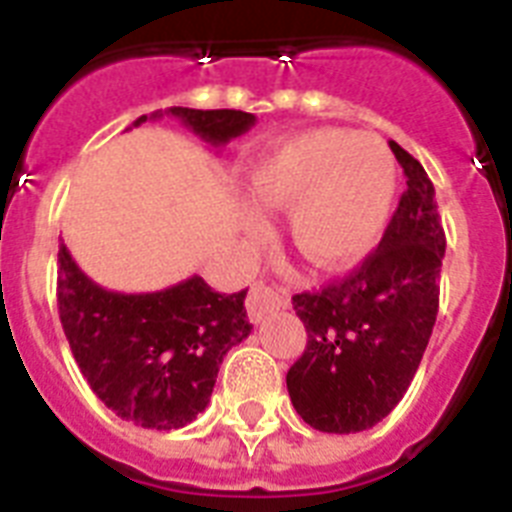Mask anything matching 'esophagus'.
Listing matches in <instances>:
<instances>
[{"label":"esophagus","mask_w":512,"mask_h":512,"mask_svg":"<svg viewBox=\"0 0 512 512\" xmlns=\"http://www.w3.org/2000/svg\"><path fill=\"white\" fill-rule=\"evenodd\" d=\"M284 308H289L287 289L276 287V284H265V281L252 284L247 295V311L249 319L255 321V324L268 319L273 311H284Z\"/></svg>","instance_id":"1"}]
</instances>
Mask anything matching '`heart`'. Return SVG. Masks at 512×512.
<instances>
[{
  "mask_svg": "<svg viewBox=\"0 0 512 512\" xmlns=\"http://www.w3.org/2000/svg\"><path fill=\"white\" fill-rule=\"evenodd\" d=\"M260 209L289 212V236L308 263L342 268L361 260L385 231L396 196V162L374 135L308 130L249 172Z\"/></svg>",
  "mask_w": 512,
  "mask_h": 512,
  "instance_id": "heart-1",
  "label": "heart"
}]
</instances>
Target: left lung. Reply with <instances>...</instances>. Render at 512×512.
<instances>
[{
  "instance_id": "1",
  "label": "left lung",
  "mask_w": 512,
  "mask_h": 512,
  "mask_svg": "<svg viewBox=\"0 0 512 512\" xmlns=\"http://www.w3.org/2000/svg\"><path fill=\"white\" fill-rule=\"evenodd\" d=\"M406 191L380 247L345 279L292 297L308 345L287 372L292 406L321 433H358L404 398L438 313L446 236L428 172L396 140Z\"/></svg>"
}]
</instances>
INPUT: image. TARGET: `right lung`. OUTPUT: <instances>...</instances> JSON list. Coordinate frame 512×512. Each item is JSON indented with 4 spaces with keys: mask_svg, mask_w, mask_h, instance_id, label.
I'll list each match as a JSON object with an SVG mask.
<instances>
[{
    "mask_svg": "<svg viewBox=\"0 0 512 512\" xmlns=\"http://www.w3.org/2000/svg\"><path fill=\"white\" fill-rule=\"evenodd\" d=\"M175 116L209 146H225L255 124L233 108H167L135 119ZM247 289L220 295L201 276L175 287L124 295L100 287L58 249V311L76 364L92 393L140 428L177 430L204 412L223 356L247 340Z\"/></svg>",
    "mask_w": 512,
    "mask_h": 512,
    "instance_id": "right-lung-1",
    "label": "right lung"
}]
</instances>
